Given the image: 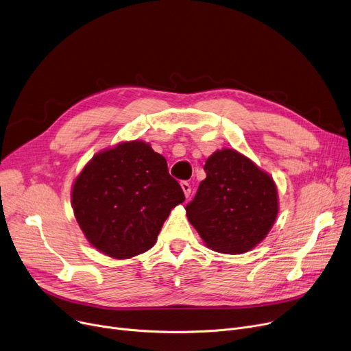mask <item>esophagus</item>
Instances as JSON below:
<instances>
[{"instance_id":"obj_1","label":"esophagus","mask_w":351,"mask_h":351,"mask_svg":"<svg viewBox=\"0 0 351 351\" xmlns=\"http://www.w3.org/2000/svg\"><path fill=\"white\" fill-rule=\"evenodd\" d=\"M180 188H182L183 193H185V197L191 196V185L188 182H180Z\"/></svg>"}]
</instances>
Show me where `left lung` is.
<instances>
[{
	"label": "left lung",
	"mask_w": 351,
	"mask_h": 351,
	"mask_svg": "<svg viewBox=\"0 0 351 351\" xmlns=\"http://www.w3.org/2000/svg\"><path fill=\"white\" fill-rule=\"evenodd\" d=\"M188 220L205 245L219 253L242 254L259 245L279 213L273 178L234 149L213 152L204 166Z\"/></svg>",
	"instance_id": "left-lung-1"
}]
</instances>
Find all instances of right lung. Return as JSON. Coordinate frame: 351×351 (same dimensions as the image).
Returning <instances> with one entry per match:
<instances>
[{
    "instance_id": "right-lung-1",
    "label": "right lung",
    "mask_w": 351,
    "mask_h": 351,
    "mask_svg": "<svg viewBox=\"0 0 351 351\" xmlns=\"http://www.w3.org/2000/svg\"><path fill=\"white\" fill-rule=\"evenodd\" d=\"M183 200L166 159L138 139L94 155L71 191L86 241L114 259H131L154 247L163 222Z\"/></svg>"
}]
</instances>
